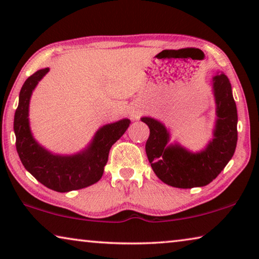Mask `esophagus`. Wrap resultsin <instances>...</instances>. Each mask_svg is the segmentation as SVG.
<instances>
[{
  "mask_svg": "<svg viewBox=\"0 0 259 259\" xmlns=\"http://www.w3.org/2000/svg\"><path fill=\"white\" fill-rule=\"evenodd\" d=\"M128 114H130V117L132 118V119H139V117H140L141 114H142L141 107H139L138 105L131 106L130 110H128Z\"/></svg>",
  "mask_w": 259,
  "mask_h": 259,
  "instance_id": "esophagus-1",
  "label": "esophagus"
}]
</instances>
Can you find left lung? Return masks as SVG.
Wrapping results in <instances>:
<instances>
[{"label": "left lung", "mask_w": 259, "mask_h": 259, "mask_svg": "<svg viewBox=\"0 0 259 259\" xmlns=\"http://www.w3.org/2000/svg\"><path fill=\"white\" fill-rule=\"evenodd\" d=\"M212 91L217 116L212 139L198 152L171 142L170 131L162 121L141 118L150 130L147 157L155 175L165 184L180 189L201 188L215 180L232 160L237 143V109L226 74L217 73L212 77Z\"/></svg>", "instance_id": "1"}]
</instances>
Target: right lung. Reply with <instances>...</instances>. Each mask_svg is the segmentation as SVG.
Here are the masks:
<instances>
[{"label":"right lung","instance_id":"add662e5","mask_svg":"<svg viewBox=\"0 0 259 259\" xmlns=\"http://www.w3.org/2000/svg\"><path fill=\"white\" fill-rule=\"evenodd\" d=\"M50 68L37 70L24 82L14 118L16 149L24 168L42 185L57 192H69L90 186L101 180L109 152L128 128L131 120L120 119L99 127L88 146L70 155L54 154L35 140L29 111L33 90Z\"/></svg>","mask_w":259,"mask_h":259}]
</instances>
